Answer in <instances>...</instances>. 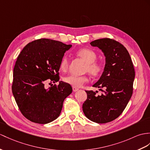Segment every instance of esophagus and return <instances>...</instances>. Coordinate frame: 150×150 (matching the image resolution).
Segmentation results:
<instances>
[{
  "label": "esophagus",
  "instance_id": "obj_1",
  "mask_svg": "<svg viewBox=\"0 0 150 150\" xmlns=\"http://www.w3.org/2000/svg\"><path fill=\"white\" fill-rule=\"evenodd\" d=\"M79 89L78 88H76V87H72V90H73V92H77V91Z\"/></svg>",
  "mask_w": 150,
  "mask_h": 150
}]
</instances>
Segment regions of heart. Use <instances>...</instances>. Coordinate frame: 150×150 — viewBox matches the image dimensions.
<instances>
[{
	"mask_svg": "<svg viewBox=\"0 0 150 150\" xmlns=\"http://www.w3.org/2000/svg\"><path fill=\"white\" fill-rule=\"evenodd\" d=\"M76 54L87 64L86 71L88 72L90 75L97 76L100 75L103 71V65L100 63L96 62L97 55L93 50L88 48H83L78 50ZM69 65V59L67 57H64L62 59L60 64V68L62 71H66ZM64 81L73 87L79 88L83 86L88 81V78L86 76L69 75L64 78Z\"/></svg>",
	"mask_w": 150,
	"mask_h": 150,
	"instance_id": "obj_1",
	"label": "heart"
}]
</instances>
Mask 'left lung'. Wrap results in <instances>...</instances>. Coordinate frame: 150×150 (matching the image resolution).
<instances>
[{"label": "left lung", "instance_id": "left-lung-1", "mask_svg": "<svg viewBox=\"0 0 150 150\" xmlns=\"http://www.w3.org/2000/svg\"><path fill=\"white\" fill-rule=\"evenodd\" d=\"M90 45L101 50L105 58L104 71L93 85L96 92L86 91L87 99L83 104L86 117L97 123L110 122L122 114L132 97L135 71L127 49L122 44L109 38L95 40ZM104 87V91L101 90Z\"/></svg>", "mask_w": 150, "mask_h": 150}]
</instances>
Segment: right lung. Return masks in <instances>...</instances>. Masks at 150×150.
Listing matches in <instances>:
<instances>
[{"label": "right lung", "instance_id": "add662e5", "mask_svg": "<svg viewBox=\"0 0 150 150\" xmlns=\"http://www.w3.org/2000/svg\"><path fill=\"white\" fill-rule=\"evenodd\" d=\"M71 47L41 39L28 43L18 55L13 70L12 92L21 112L30 121L46 124L59 116L72 87L62 81L47 88L45 85L47 80L59 81L60 62Z\"/></svg>", "mask_w": 150, "mask_h": 150}]
</instances>
